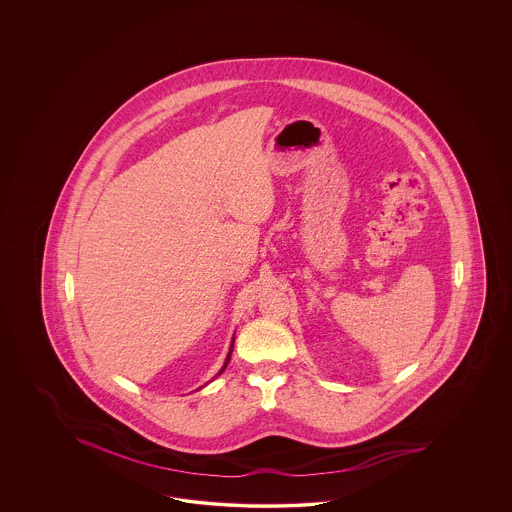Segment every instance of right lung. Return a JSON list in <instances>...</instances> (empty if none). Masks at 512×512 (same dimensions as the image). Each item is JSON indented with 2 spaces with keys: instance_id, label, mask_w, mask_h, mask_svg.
Wrapping results in <instances>:
<instances>
[{
  "instance_id": "1",
  "label": "right lung",
  "mask_w": 512,
  "mask_h": 512,
  "mask_svg": "<svg viewBox=\"0 0 512 512\" xmlns=\"http://www.w3.org/2000/svg\"><path fill=\"white\" fill-rule=\"evenodd\" d=\"M231 353H233V347H231V351H229V357H227V360H225V366H223V368H221V372H223V370H225V368H227V364H229V360H231ZM219 372V373H221Z\"/></svg>"
}]
</instances>
